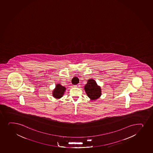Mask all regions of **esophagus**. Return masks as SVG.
<instances>
[{
  "label": "esophagus",
  "mask_w": 153,
  "mask_h": 153,
  "mask_svg": "<svg viewBox=\"0 0 153 153\" xmlns=\"http://www.w3.org/2000/svg\"><path fill=\"white\" fill-rule=\"evenodd\" d=\"M79 86H80V85H79V84H76V85H74V87H75V88H79Z\"/></svg>",
  "instance_id": "esophagus-1"
}]
</instances>
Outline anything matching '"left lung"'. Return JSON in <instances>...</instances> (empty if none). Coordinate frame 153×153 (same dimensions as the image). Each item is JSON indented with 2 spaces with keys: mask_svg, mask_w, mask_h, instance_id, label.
<instances>
[{
  "mask_svg": "<svg viewBox=\"0 0 153 153\" xmlns=\"http://www.w3.org/2000/svg\"><path fill=\"white\" fill-rule=\"evenodd\" d=\"M84 90L91 100H97L101 95V89L94 79H89L84 86Z\"/></svg>",
  "mask_w": 153,
  "mask_h": 153,
  "instance_id": "left-lung-1",
  "label": "left lung"
}]
</instances>
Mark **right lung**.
<instances>
[{"instance_id":"1","label":"right lung","mask_w":153,"mask_h":153,"mask_svg":"<svg viewBox=\"0 0 153 153\" xmlns=\"http://www.w3.org/2000/svg\"><path fill=\"white\" fill-rule=\"evenodd\" d=\"M65 89V86H62L60 84H57L55 89L53 90V96L56 99H60L64 94Z\"/></svg>"}]
</instances>
